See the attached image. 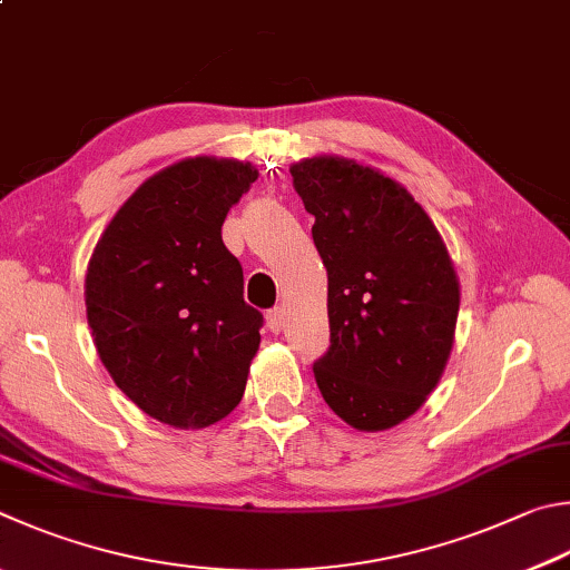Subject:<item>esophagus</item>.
<instances>
[{
    "instance_id": "34e87169",
    "label": "esophagus",
    "mask_w": 570,
    "mask_h": 570,
    "mask_svg": "<svg viewBox=\"0 0 570 570\" xmlns=\"http://www.w3.org/2000/svg\"><path fill=\"white\" fill-rule=\"evenodd\" d=\"M266 324H268V328L274 331V334H278V331L284 328V308L282 306L272 308V312L266 314Z\"/></svg>"
}]
</instances>
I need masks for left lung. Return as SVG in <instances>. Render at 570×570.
Instances as JSON below:
<instances>
[{"instance_id": "left-lung-1", "label": "left lung", "mask_w": 570, "mask_h": 570, "mask_svg": "<svg viewBox=\"0 0 570 570\" xmlns=\"http://www.w3.org/2000/svg\"><path fill=\"white\" fill-rule=\"evenodd\" d=\"M288 171L328 274L321 396L358 431L399 426L426 403L453 348L461 292L446 244L421 204L376 169L321 154Z\"/></svg>"}]
</instances>
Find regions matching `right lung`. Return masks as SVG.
I'll use <instances>...</instances> for the list:
<instances>
[{
  "mask_svg": "<svg viewBox=\"0 0 570 570\" xmlns=\"http://www.w3.org/2000/svg\"><path fill=\"white\" fill-rule=\"evenodd\" d=\"M249 161L194 157L144 181L89 258L85 302L97 354L127 396L174 429H206L239 406L262 312L222 224L249 191Z\"/></svg>",
  "mask_w": 570,
  "mask_h": 570,
  "instance_id": "1",
  "label": "right lung"
}]
</instances>
